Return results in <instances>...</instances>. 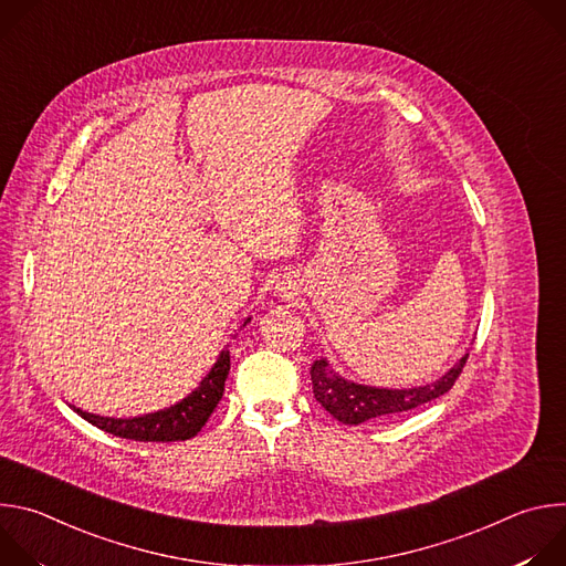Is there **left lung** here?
Segmentation results:
<instances>
[{"mask_svg":"<svg viewBox=\"0 0 566 566\" xmlns=\"http://www.w3.org/2000/svg\"><path fill=\"white\" fill-rule=\"evenodd\" d=\"M468 354L437 382L412 387V389H378L345 380L338 376L325 358H319L311 365V382L313 396L334 419L345 426H360L371 419L408 412L426 402L443 396L463 371Z\"/></svg>","mask_w":566,"mask_h":566,"instance_id":"1","label":"left lung"}]
</instances>
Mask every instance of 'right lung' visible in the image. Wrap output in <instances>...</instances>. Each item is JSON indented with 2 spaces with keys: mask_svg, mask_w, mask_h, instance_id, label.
I'll return each instance as SVG.
<instances>
[{
  "mask_svg": "<svg viewBox=\"0 0 566 566\" xmlns=\"http://www.w3.org/2000/svg\"><path fill=\"white\" fill-rule=\"evenodd\" d=\"M228 371H230V354L221 352L210 374L201 380V385L188 398H184L181 402H177V406L168 410H160L154 415H145L136 419H107V417L83 412L80 408H73V410L92 426L120 439L156 441V443L186 441V439H192L214 412L219 398L223 396Z\"/></svg>",
  "mask_w": 566,
  "mask_h": 566,
  "instance_id": "obj_1",
  "label": "right lung"
}]
</instances>
